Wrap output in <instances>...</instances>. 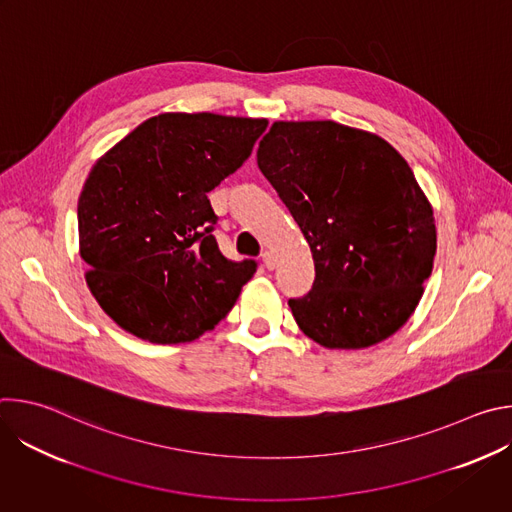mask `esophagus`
<instances>
[{
    "mask_svg": "<svg viewBox=\"0 0 512 512\" xmlns=\"http://www.w3.org/2000/svg\"><path fill=\"white\" fill-rule=\"evenodd\" d=\"M261 259H263V265H265L267 269H273L275 263H277V261H275V255H273L271 251H265V253L261 255Z\"/></svg>",
    "mask_w": 512,
    "mask_h": 512,
    "instance_id": "obj_1",
    "label": "esophagus"
}]
</instances>
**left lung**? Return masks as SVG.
Segmentation results:
<instances>
[{
  "mask_svg": "<svg viewBox=\"0 0 512 512\" xmlns=\"http://www.w3.org/2000/svg\"><path fill=\"white\" fill-rule=\"evenodd\" d=\"M257 166L312 249V289L287 302L304 334L326 348L395 334L435 255L433 210L401 154L334 121H277Z\"/></svg>",
  "mask_w": 512,
  "mask_h": 512,
  "instance_id": "1",
  "label": "left lung"
}]
</instances>
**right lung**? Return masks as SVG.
Instances as JSON below:
<instances>
[{"label":"right lung","mask_w":512,"mask_h":512,"mask_svg":"<svg viewBox=\"0 0 512 512\" xmlns=\"http://www.w3.org/2000/svg\"><path fill=\"white\" fill-rule=\"evenodd\" d=\"M265 129V119L162 113L93 166L79 198L81 257L91 294L123 330L178 344L231 312L257 261L218 249L208 192Z\"/></svg>","instance_id":"obj_1"}]
</instances>
